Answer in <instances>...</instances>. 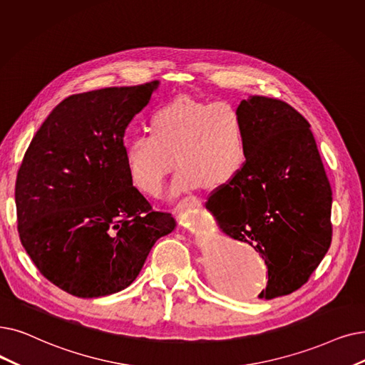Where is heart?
I'll use <instances>...</instances> for the list:
<instances>
[{
	"label": "heart",
	"instance_id": "b5f03b06",
	"mask_svg": "<svg viewBox=\"0 0 365 365\" xmlns=\"http://www.w3.org/2000/svg\"><path fill=\"white\" fill-rule=\"evenodd\" d=\"M149 128L150 134H138L123 145L125 171L146 195L163 191L173 155L179 167L171 185L173 197L201 186H224L246 163L243 120L227 103L173 98L153 110Z\"/></svg>",
	"mask_w": 365,
	"mask_h": 365
}]
</instances>
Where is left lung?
Segmentation results:
<instances>
[{
	"mask_svg": "<svg viewBox=\"0 0 365 365\" xmlns=\"http://www.w3.org/2000/svg\"><path fill=\"white\" fill-rule=\"evenodd\" d=\"M246 163L205 209L219 230L261 253L259 298L288 295L309 280L331 245L332 192L310 123L280 100L250 95L237 107Z\"/></svg>",
	"mask_w": 365,
	"mask_h": 365,
	"instance_id": "obj_1",
	"label": "left lung"
}]
</instances>
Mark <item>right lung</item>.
Segmentation results:
<instances>
[{"instance_id": "1", "label": "right lung", "mask_w": 365, "mask_h": 365, "mask_svg": "<svg viewBox=\"0 0 365 365\" xmlns=\"http://www.w3.org/2000/svg\"><path fill=\"white\" fill-rule=\"evenodd\" d=\"M160 86L71 95L40 126L16 179L22 246L38 272L81 298L119 292L135 280L176 219L152 210L128 179L123 135Z\"/></svg>"}]
</instances>
